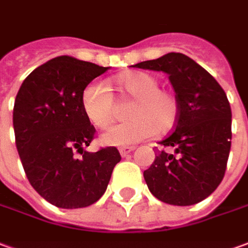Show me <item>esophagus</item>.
Instances as JSON below:
<instances>
[{"instance_id":"1","label":"esophagus","mask_w":248,"mask_h":248,"mask_svg":"<svg viewBox=\"0 0 248 248\" xmlns=\"http://www.w3.org/2000/svg\"><path fill=\"white\" fill-rule=\"evenodd\" d=\"M133 150H134V148H131V146H124V148L119 149V153H121L122 157H126V155L129 153H131Z\"/></svg>"}]
</instances>
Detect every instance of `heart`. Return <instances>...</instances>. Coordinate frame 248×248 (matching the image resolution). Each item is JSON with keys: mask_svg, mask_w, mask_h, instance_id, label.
Wrapping results in <instances>:
<instances>
[{"mask_svg": "<svg viewBox=\"0 0 248 248\" xmlns=\"http://www.w3.org/2000/svg\"><path fill=\"white\" fill-rule=\"evenodd\" d=\"M117 87L124 99H133L124 124L114 126L102 136V142L111 146H129L153 134L164 136L174 127L180 103L174 93L160 88L155 76L134 72L119 76ZM82 107L90 122L98 129H107L117 115V103L110 90L100 82H93L83 90Z\"/></svg>", "mask_w": 248, "mask_h": 248, "instance_id": "heart-1", "label": "heart"}]
</instances>
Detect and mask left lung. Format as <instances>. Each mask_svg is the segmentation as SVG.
Here are the masks:
<instances>
[{"label": "left lung", "instance_id": "left-lung-1", "mask_svg": "<svg viewBox=\"0 0 248 248\" xmlns=\"http://www.w3.org/2000/svg\"><path fill=\"white\" fill-rule=\"evenodd\" d=\"M137 68L169 75L180 103L174 130L160 142L155 160L143 177L161 202L192 205L214 192L224 177L231 149V107L224 90L202 65L183 53L170 52Z\"/></svg>", "mask_w": 248, "mask_h": 248}]
</instances>
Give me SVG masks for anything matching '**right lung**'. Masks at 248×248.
Segmentation results:
<instances>
[{"instance_id": "1", "label": "right lung", "mask_w": 248, "mask_h": 248, "mask_svg": "<svg viewBox=\"0 0 248 248\" xmlns=\"http://www.w3.org/2000/svg\"><path fill=\"white\" fill-rule=\"evenodd\" d=\"M107 70L59 56L32 71L16 96L13 127L25 174L40 196L59 208L98 202L121 161L114 146L84 150L96 130L83 111V90Z\"/></svg>"}]
</instances>
